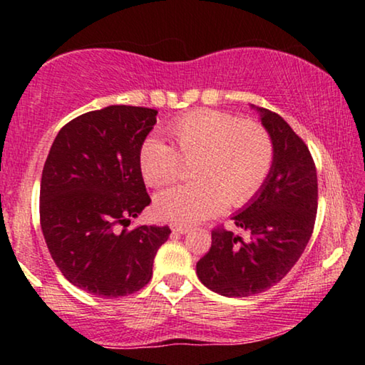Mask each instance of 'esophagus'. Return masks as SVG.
<instances>
[{
    "label": "esophagus",
    "mask_w": 365,
    "mask_h": 365,
    "mask_svg": "<svg viewBox=\"0 0 365 365\" xmlns=\"http://www.w3.org/2000/svg\"><path fill=\"white\" fill-rule=\"evenodd\" d=\"M171 229H173V232H178V234H186L189 231V227L182 226V224H173Z\"/></svg>",
    "instance_id": "esophagus-1"
}]
</instances>
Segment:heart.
I'll use <instances>...</instances> for the list:
<instances>
[{
  "instance_id": "heart-1",
  "label": "heart",
  "mask_w": 365,
  "mask_h": 365,
  "mask_svg": "<svg viewBox=\"0 0 365 365\" xmlns=\"http://www.w3.org/2000/svg\"><path fill=\"white\" fill-rule=\"evenodd\" d=\"M171 144L149 138L139 151V168L149 186H164L181 176L184 161L197 181L161 191L154 201L159 217L194 224L227 206H242L256 194L272 169L271 133L256 121H242L216 109H197L168 128Z\"/></svg>"
}]
</instances>
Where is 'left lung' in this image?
I'll use <instances>...</instances> for the list:
<instances>
[{"label":"left lung","instance_id":"1","mask_svg":"<svg viewBox=\"0 0 365 365\" xmlns=\"http://www.w3.org/2000/svg\"><path fill=\"white\" fill-rule=\"evenodd\" d=\"M256 109L272 136L274 163L256 196L232 217L249 241L214 229L211 249L196 264L199 281L226 297L254 296L286 277L316 222L317 173L309 148L279 114Z\"/></svg>","mask_w":365,"mask_h":365}]
</instances>
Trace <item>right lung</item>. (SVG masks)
Listing matches in <instances>:
<instances>
[{"label": "right lung", "mask_w": 365, "mask_h": 365, "mask_svg": "<svg viewBox=\"0 0 365 365\" xmlns=\"http://www.w3.org/2000/svg\"><path fill=\"white\" fill-rule=\"evenodd\" d=\"M158 111L108 106L61 128L46 158L39 219L59 271L74 286L116 299L151 281L168 226L124 229L149 206L139 151Z\"/></svg>", "instance_id": "1"}]
</instances>
